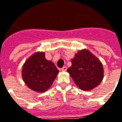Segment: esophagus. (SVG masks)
<instances>
[{
	"instance_id": "1",
	"label": "esophagus",
	"mask_w": 122,
	"mask_h": 122,
	"mask_svg": "<svg viewBox=\"0 0 122 122\" xmlns=\"http://www.w3.org/2000/svg\"><path fill=\"white\" fill-rule=\"evenodd\" d=\"M66 69H67V67H66V66H64L63 67L61 68V70H62V71H66Z\"/></svg>"
}]
</instances>
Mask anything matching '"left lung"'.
I'll return each mask as SVG.
<instances>
[{
    "mask_svg": "<svg viewBox=\"0 0 122 122\" xmlns=\"http://www.w3.org/2000/svg\"><path fill=\"white\" fill-rule=\"evenodd\" d=\"M68 71L75 84L83 90H91L103 79V67L101 61L88 50L79 51L71 60Z\"/></svg>",
    "mask_w": 122,
    "mask_h": 122,
    "instance_id": "left-lung-1",
    "label": "left lung"
}]
</instances>
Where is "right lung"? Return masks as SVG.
<instances>
[{
    "label": "right lung",
    "mask_w": 122,
    "mask_h": 122,
    "mask_svg": "<svg viewBox=\"0 0 122 122\" xmlns=\"http://www.w3.org/2000/svg\"><path fill=\"white\" fill-rule=\"evenodd\" d=\"M58 72L54 64L45 58L43 52H36L24 64L22 77L31 90L43 92L52 85Z\"/></svg>",
    "instance_id": "obj_1"
}]
</instances>
